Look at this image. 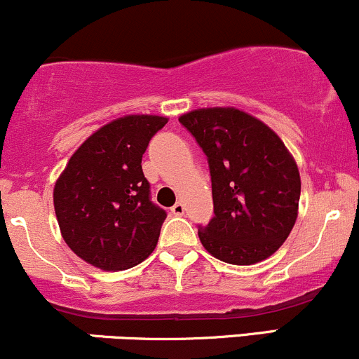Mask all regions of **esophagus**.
<instances>
[{"mask_svg":"<svg viewBox=\"0 0 359 359\" xmlns=\"http://www.w3.org/2000/svg\"><path fill=\"white\" fill-rule=\"evenodd\" d=\"M184 210H187V207H184L183 202H176L175 205L171 207V212H172V214H175V215H183Z\"/></svg>","mask_w":359,"mask_h":359,"instance_id":"obj_1","label":"esophagus"}]
</instances>
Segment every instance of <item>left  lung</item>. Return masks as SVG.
Returning a JSON list of instances; mask_svg holds the SVG:
<instances>
[{
  "mask_svg": "<svg viewBox=\"0 0 359 359\" xmlns=\"http://www.w3.org/2000/svg\"><path fill=\"white\" fill-rule=\"evenodd\" d=\"M207 156L214 217L198 238L212 257L252 265L280 248L298 217L302 180L284 142L236 107H203L180 116Z\"/></svg>",
  "mask_w": 359,
  "mask_h": 359,
  "instance_id": "obj_1",
  "label": "left lung"
}]
</instances>
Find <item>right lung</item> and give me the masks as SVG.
Listing matches in <instances>:
<instances>
[{
  "label": "right lung",
  "instance_id": "1",
  "mask_svg": "<svg viewBox=\"0 0 359 359\" xmlns=\"http://www.w3.org/2000/svg\"><path fill=\"white\" fill-rule=\"evenodd\" d=\"M168 123L128 114L107 123L76 149L56 180L55 212L61 236L87 264L125 271L156 248L165 210L150 200L142 156Z\"/></svg>",
  "mask_w": 359,
  "mask_h": 359
}]
</instances>
